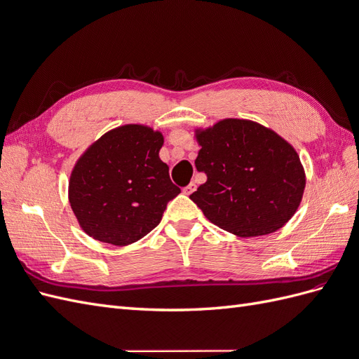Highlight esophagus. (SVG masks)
<instances>
[{
	"label": "esophagus",
	"instance_id": "34e87169",
	"mask_svg": "<svg viewBox=\"0 0 359 359\" xmlns=\"http://www.w3.org/2000/svg\"><path fill=\"white\" fill-rule=\"evenodd\" d=\"M194 190H196V184H194V182H190L187 187H184V189H182V193H184V194H187V196H189V194H191Z\"/></svg>",
	"mask_w": 359,
	"mask_h": 359
}]
</instances>
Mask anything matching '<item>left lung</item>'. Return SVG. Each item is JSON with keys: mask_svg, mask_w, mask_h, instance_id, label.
<instances>
[{"mask_svg": "<svg viewBox=\"0 0 359 359\" xmlns=\"http://www.w3.org/2000/svg\"><path fill=\"white\" fill-rule=\"evenodd\" d=\"M194 165L206 181L190 194L203 215L238 236L268 235L297 212L306 172L287 140L250 119L226 118L196 130Z\"/></svg>", "mask_w": 359, "mask_h": 359, "instance_id": "1", "label": "left lung"}]
</instances>
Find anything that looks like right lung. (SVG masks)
Listing matches in <instances>:
<instances>
[{"label":"right lung","instance_id":"add662e5","mask_svg":"<svg viewBox=\"0 0 359 359\" xmlns=\"http://www.w3.org/2000/svg\"><path fill=\"white\" fill-rule=\"evenodd\" d=\"M163 135L126 124L104 133L76 161L69 201L83 232L94 240L128 245L160 223L181 190L158 157Z\"/></svg>","mask_w":359,"mask_h":359}]
</instances>
